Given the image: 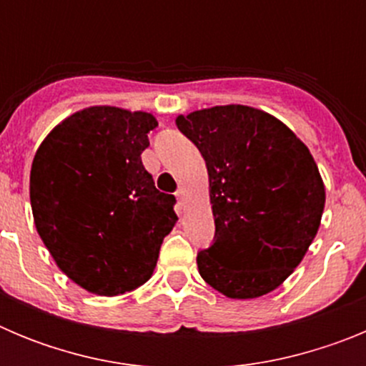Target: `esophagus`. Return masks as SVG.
I'll return each instance as SVG.
<instances>
[{"instance_id": "obj_1", "label": "esophagus", "mask_w": 366, "mask_h": 366, "mask_svg": "<svg viewBox=\"0 0 366 366\" xmlns=\"http://www.w3.org/2000/svg\"><path fill=\"white\" fill-rule=\"evenodd\" d=\"M176 198H177V205H179V209H185V198H187V192L185 189H179L176 192Z\"/></svg>"}]
</instances>
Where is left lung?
Wrapping results in <instances>:
<instances>
[{"mask_svg": "<svg viewBox=\"0 0 366 366\" xmlns=\"http://www.w3.org/2000/svg\"><path fill=\"white\" fill-rule=\"evenodd\" d=\"M209 172L214 244L198 253L209 286L229 299L273 292L302 262L325 211L308 147L269 113L229 104L179 115Z\"/></svg>", "mask_w": 366, "mask_h": 366, "instance_id": "obj_1", "label": "left lung"}]
</instances>
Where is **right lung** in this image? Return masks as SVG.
I'll return each mask as SVG.
<instances>
[{
	"label": "right lung",
	"mask_w": 366,
	"mask_h": 366,
	"mask_svg": "<svg viewBox=\"0 0 366 366\" xmlns=\"http://www.w3.org/2000/svg\"><path fill=\"white\" fill-rule=\"evenodd\" d=\"M152 113L80 109L44 139L31 167L34 225L56 266L95 295H122L152 277L176 198L159 192L141 154Z\"/></svg>",
	"instance_id": "obj_1"
}]
</instances>
